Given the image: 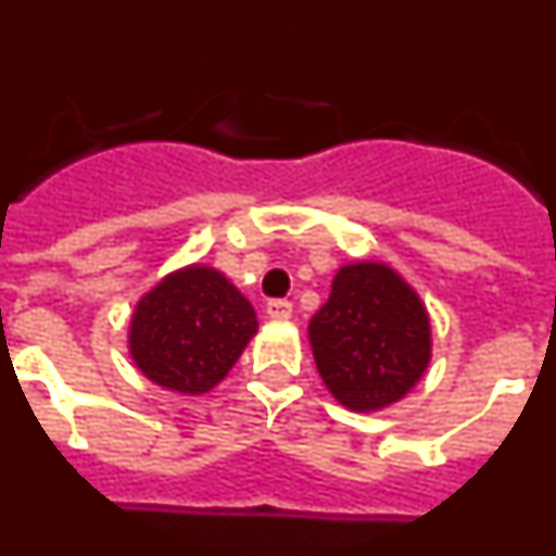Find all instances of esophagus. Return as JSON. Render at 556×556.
Listing matches in <instances>:
<instances>
[{"instance_id":"1","label":"esophagus","mask_w":556,"mask_h":556,"mask_svg":"<svg viewBox=\"0 0 556 556\" xmlns=\"http://www.w3.org/2000/svg\"><path fill=\"white\" fill-rule=\"evenodd\" d=\"M267 314L273 320H289V317H292V303L275 298V301L267 303Z\"/></svg>"}]
</instances>
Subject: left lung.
Wrapping results in <instances>:
<instances>
[{"label": "left lung", "mask_w": 556, "mask_h": 556, "mask_svg": "<svg viewBox=\"0 0 556 556\" xmlns=\"http://www.w3.org/2000/svg\"><path fill=\"white\" fill-rule=\"evenodd\" d=\"M314 362L331 395L353 412L392 404L429 365V317L384 264H351L308 323Z\"/></svg>", "instance_id": "left-lung-1"}]
</instances>
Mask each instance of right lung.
I'll return each mask as SVG.
<instances>
[{
	"mask_svg": "<svg viewBox=\"0 0 556 556\" xmlns=\"http://www.w3.org/2000/svg\"><path fill=\"white\" fill-rule=\"evenodd\" d=\"M255 328L253 306L225 275L189 267L141 298L130 323V353L150 381L198 395L228 376Z\"/></svg>",
	"mask_w": 556,
	"mask_h": 556,
	"instance_id": "right-lung-1",
	"label": "right lung"
}]
</instances>
